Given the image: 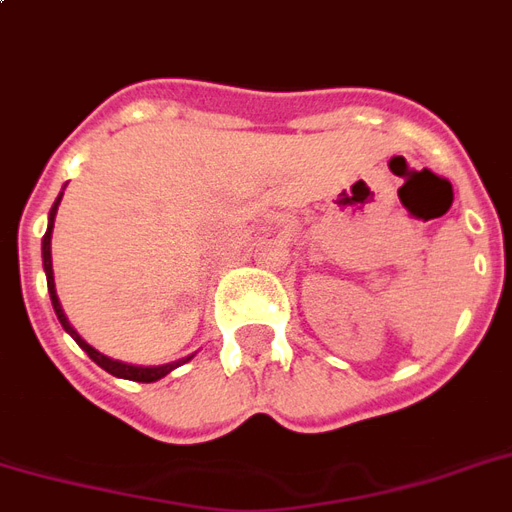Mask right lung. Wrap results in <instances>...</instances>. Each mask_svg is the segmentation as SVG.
Wrapping results in <instances>:
<instances>
[{
	"label": "right lung",
	"instance_id": "right-lung-1",
	"mask_svg": "<svg viewBox=\"0 0 512 512\" xmlns=\"http://www.w3.org/2000/svg\"><path fill=\"white\" fill-rule=\"evenodd\" d=\"M59 203H62V195L56 198V203L51 206V214H48V230H45L43 236V271H45V279H48V293H51V304H54V312L56 317H59V323H62V328L70 336H73L75 342H78V347H81L89 358H92L97 366H102L105 372L113 374V377H121V380H135V382H157L162 380L165 374H170L173 369H179L181 363H187L189 358H181V361H173V363H162V366H135V363H124V361H113V358H108V355H102L100 350H94L92 344L86 342V339H81V333L75 331L73 325H70V320H67V314H64L62 304H59V295H56V285H54V260H51V233H54V219H56V208H59Z\"/></svg>",
	"mask_w": 512,
	"mask_h": 512
}]
</instances>
